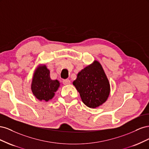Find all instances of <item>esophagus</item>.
<instances>
[{
  "label": "esophagus",
  "instance_id": "esophagus-1",
  "mask_svg": "<svg viewBox=\"0 0 149 149\" xmlns=\"http://www.w3.org/2000/svg\"><path fill=\"white\" fill-rule=\"evenodd\" d=\"M63 84L65 85H68V84H70L71 83V81L69 79H63Z\"/></svg>",
  "mask_w": 149,
  "mask_h": 149
}]
</instances>
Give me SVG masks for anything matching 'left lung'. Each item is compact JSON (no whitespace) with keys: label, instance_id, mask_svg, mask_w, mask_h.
I'll return each instance as SVG.
<instances>
[{"label":"left lung","instance_id":"1","mask_svg":"<svg viewBox=\"0 0 149 149\" xmlns=\"http://www.w3.org/2000/svg\"><path fill=\"white\" fill-rule=\"evenodd\" d=\"M86 106L96 108L105 102L110 84L101 65L97 61L84 68L73 83Z\"/></svg>","mask_w":149,"mask_h":149}]
</instances>
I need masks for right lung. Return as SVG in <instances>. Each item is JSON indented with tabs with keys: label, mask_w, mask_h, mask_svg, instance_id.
Returning <instances> with one entry per match:
<instances>
[{
	"label": "right lung",
	"mask_w": 149,
	"mask_h": 149,
	"mask_svg": "<svg viewBox=\"0 0 149 149\" xmlns=\"http://www.w3.org/2000/svg\"><path fill=\"white\" fill-rule=\"evenodd\" d=\"M60 86L58 80H52L49 71L45 65L40 66L35 70L31 89L33 95L38 100L48 101L52 99Z\"/></svg>",
	"instance_id": "obj_1"
}]
</instances>
